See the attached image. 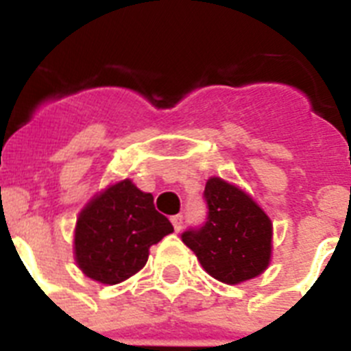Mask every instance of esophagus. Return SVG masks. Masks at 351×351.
<instances>
[{"instance_id":"34e87169","label":"esophagus","mask_w":351,"mask_h":351,"mask_svg":"<svg viewBox=\"0 0 351 351\" xmlns=\"http://www.w3.org/2000/svg\"><path fill=\"white\" fill-rule=\"evenodd\" d=\"M170 221H172V225H173V230L176 232H179L182 228V216L181 214H176V216H172V218H170Z\"/></svg>"}]
</instances>
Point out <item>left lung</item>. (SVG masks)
<instances>
[{
    "label": "left lung",
    "instance_id": "left-lung-1",
    "mask_svg": "<svg viewBox=\"0 0 351 351\" xmlns=\"http://www.w3.org/2000/svg\"><path fill=\"white\" fill-rule=\"evenodd\" d=\"M204 198L207 219L181 235L214 280L237 285L267 269L272 251V223L262 207L237 186L210 178Z\"/></svg>",
    "mask_w": 351,
    "mask_h": 351
}]
</instances>
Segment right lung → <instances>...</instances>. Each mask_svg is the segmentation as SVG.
Wrapping results in <instances>:
<instances>
[{
  "instance_id": "1",
  "label": "right lung",
  "mask_w": 351,
  "mask_h": 351,
  "mask_svg": "<svg viewBox=\"0 0 351 351\" xmlns=\"http://www.w3.org/2000/svg\"><path fill=\"white\" fill-rule=\"evenodd\" d=\"M153 200V195L125 179L84 207L73 239L77 265L84 274L98 283L117 285L144 267L149 247L173 232Z\"/></svg>"
}]
</instances>
